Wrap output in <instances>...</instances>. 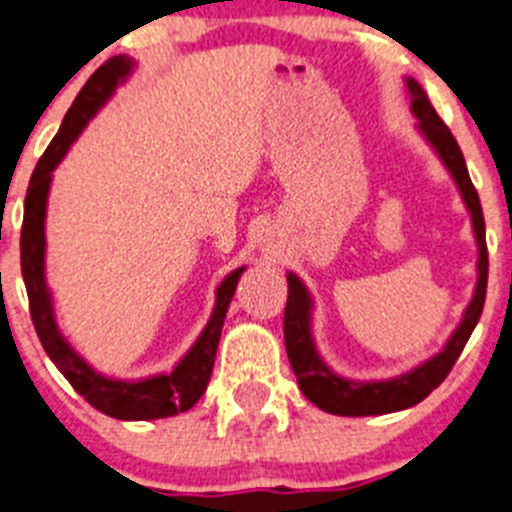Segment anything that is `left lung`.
Returning <instances> with one entry per match:
<instances>
[{
    "instance_id": "8db88e82",
    "label": "left lung",
    "mask_w": 512,
    "mask_h": 512,
    "mask_svg": "<svg viewBox=\"0 0 512 512\" xmlns=\"http://www.w3.org/2000/svg\"><path fill=\"white\" fill-rule=\"evenodd\" d=\"M411 93V109H414L416 119H419V129L424 131V137L429 139L431 147L437 149L442 162L447 164V170L457 180L459 192H462L467 210L472 215V228H475L477 248H480V259H477V287L475 297H472L470 307L464 312L462 322L449 337L444 350L434 355L431 360L421 363L411 373L393 378V381H373V383H358L340 378L332 373L322 358L314 350L312 332H309V309H312V299H309L307 289L302 281L294 274H289V297L287 309H284V342H287V355L292 363L297 383L302 388L304 396L317 406V409L327 411V414L337 416H378L391 414V411L409 409L424 401L439 383L449 375V370L457 363L459 353L464 350L467 340H470L472 330L480 322L482 307H485V292H487V243H485V218H482L480 195H477L475 185L470 180L467 164H464L462 149H459L457 139L452 137L449 126L439 119L434 106L429 103L426 93L416 81H406Z\"/></svg>"
}]
</instances>
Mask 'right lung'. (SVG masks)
Returning a JSON list of instances; mask_svg holds the SVG:
<instances>
[{"label": "right lung", "instance_id": "add662e5", "mask_svg": "<svg viewBox=\"0 0 512 512\" xmlns=\"http://www.w3.org/2000/svg\"><path fill=\"white\" fill-rule=\"evenodd\" d=\"M129 70L131 60L124 58V55L106 60L88 78L81 93L75 96L73 106L65 114L63 126H60L55 139L48 144L45 154L37 162L25 198L20 261L27 299H30L32 325H35L37 337H40L42 348L50 355V360L58 365V370L68 378L70 386L81 393L93 409L114 416V419L142 421L182 414V411L192 409L200 401V396L208 388L210 373H213L215 350H218L225 312H228V304H231L238 276L243 274V269H236L231 276H225V281L218 287V302H215L213 317L205 325L203 335L192 345L190 353L177 363V368L167 375H154V378L137 383L111 381V378L98 375L86 360L78 358L75 350H70L68 342L60 337L53 317V304H50V292L45 287V203H48V187L50 180H53V170L65 157L70 144L81 134L88 119L101 109L103 101L114 93L116 83L124 81V75Z\"/></svg>", "mask_w": 512, "mask_h": 512}]
</instances>
